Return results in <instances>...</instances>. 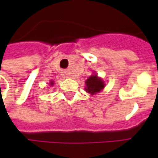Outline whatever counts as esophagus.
Returning <instances> with one entry per match:
<instances>
[{
    "label": "esophagus",
    "instance_id": "obj_1",
    "mask_svg": "<svg viewBox=\"0 0 158 158\" xmlns=\"http://www.w3.org/2000/svg\"><path fill=\"white\" fill-rule=\"evenodd\" d=\"M63 75H64V76H67V74H66V73H65V74H63Z\"/></svg>",
    "mask_w": 158,
    "mask_h": 158
}]
</instances>
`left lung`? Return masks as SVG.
Returning a JSON list of instances; mask_svg holds the SVG:
<instances>
[{
	"instance_id": "left-lung-1",
	"label": "left lung",
	"mask_w": 158,
	"mask_h": 158,
	"mask_svg": "<svg viewBox=\"0 0 158 158\" xmlns=\"http://www.w3.org/2000/svg\"><path fill=\"white\" fill-rule=\"evenodd\" d=\"M85 83H86V86H87L85 88V89L87 90V92L92 95L96 94L98 92H100L105 87L104 82L101 79H99L96 75L89 77L88 79L86 80Z\"/></svg>"
}]
</instances>
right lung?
Returning a JSON list of instances; mask_svg holds the SVG:
<instances>
[{
    "label": "right lung",
    "instance_id": "add662e5",
    "mask_svg": "<svg viewBox=\"0 0 158 158\" xmlns=\"http://www.w3.org/2000/svg\"><path fill=\"white\" fill-rule=\"evenodd\" d=\"M51 84H52H52H53V82H51Z\"/></svg>",
    "mask_w": 158,
    "mask_h": 158
}]
</instances>
